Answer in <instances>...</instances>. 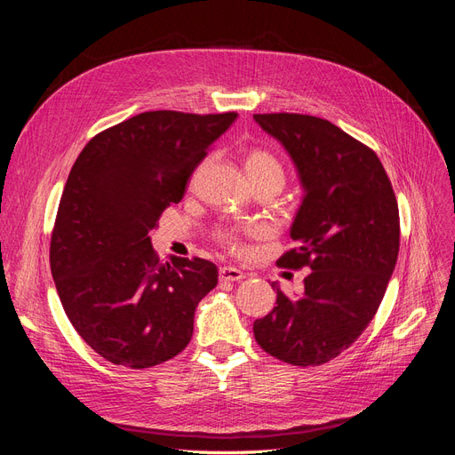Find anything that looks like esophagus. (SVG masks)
<instances>
[{
  "label": "esophagus",
  "mask_w": 455,
  "mask_h": 455,
  "mask_svg": "<svg viewBox=\"0 0 455 455\" xmlns=\"http://www.w3.org/2000/svg\"><path fill=\"white\" fill-rule=\"evenodd\" d=\"M244 279V273L237 267H220V281L222 283H237Z\"/></svg>",
  "instance_id": "34e87169"
}]
</instances>
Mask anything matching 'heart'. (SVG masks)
Instances as JSON below:
<instances>
[{
  "mask_svg": "<svg viewBox=\"0 0 455 455\" xmlns=\"http://www.w3.org/2000/svg\"><path fill=\"white\" fill-rule=\"evenodd\" d=\"M244 169H246V174H249V178H251V182L271 180V182L279 186V189L284 184L286 176H284L283 163L267 149H252L251 154L246 156ZM218 241L222 243L224 246H228L229 251H239L241 249L239 237L231 231H220Z\"/></svg>",
  "mask_w": 455,
  "mask_h": 455,
  "instance_id": "1",
  "label": "heart"
}]
</instances>
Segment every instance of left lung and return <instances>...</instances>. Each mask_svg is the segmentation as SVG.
I'll use <instances>...</instances> for the list:
<instances>
[{"label":"left lung","instance_id":"obj_1","mask_svg":"<svg viewBox=\"0 0 455 455\" xmlns=\"http://www.w3.org/2000/svg\"><path fill=\"white\" fill-rule=\"evenodd\" d=\"M292 157L306 196L291 228L294 249L277 266L309 269L298 299L277 288V306L254 321L275 359L321 366L346 351L374 319L393 275L401 220L374 149L334 123L304 114H256Z\"/></svg>","mask_w":455,"mask_h":455}]
</instances>
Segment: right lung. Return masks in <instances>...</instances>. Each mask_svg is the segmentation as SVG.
<instances>
[{
    "mask_svg": "<svg viewBox=\"0 0 455 455\" xmlns=\"http://www.w3.org/2000/svg\"><path fill=\"white\" fill-rule=\"evenodd\" d=\"M235 119L144 112L96 134L76 159L51 235V273L72 326L106 361L151 368L189 343L218 267L203 258L161 261L149 231Z\"/></svg>",
    "mask_w": 455,
    "mask_h": 455,
    "instance_id": "obj_1",
    "label": "right lung"
}]
</instances>
